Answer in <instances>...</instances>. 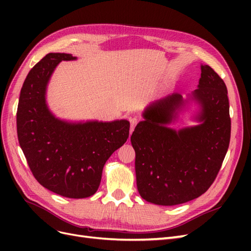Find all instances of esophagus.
Wrapping results in <instances>:
<instances>
[{
	"label": "esophagus",
	"mask_w": 251,
	"mask_h": 251,
	"mask_svg": "<svg viewBox=\"0 0 251 251\" xmlns=\"http://www.w3.org/2000/svg\"><path fill=\"white\" fill-rule=\"evenodd\" d=\"M130 123H131V130H130V134H132V133H133V131H134L135 126H136V125L138 124V118H137V117H133V118H131V119H130Z\"/></svg>",
	"instance_id": "1"
}]
</instances>
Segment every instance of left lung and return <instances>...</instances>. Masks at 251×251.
Returning a JSON list of instances; mask_svg holds the SVG:
<instances>
[{
    "label": "left lung",
    "instance_id": "1",
    "mask_svg": "<svg viewBox=\"0 0 251 251\" xmlns=\"http://www.w3.org/2000/svg\"><path fill=\"white\" fill-rule=\"evenodd\" d=\"M191 101L200 105L199 125L177 131L168 125ZM131 136L141 198L163 206L188 202L215 181L229 147L231 123L225 82L201 65L198 89L186 100L179 93L150 103Z\"/></svg>",
    "mask_w": 251,
    "mask_h": 251
}]
</instances>
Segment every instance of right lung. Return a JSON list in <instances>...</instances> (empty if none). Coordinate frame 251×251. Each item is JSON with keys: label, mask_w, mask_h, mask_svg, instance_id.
I'll use <instances>...</instances> for the list:
<instances>
[{"label": "right lung", "mask_w": 251, "mask_h": 251, "mask_svg": "<svg viewBox=\"0 0 251 251\" xmlns=\"http://www.w3.org/2000/svg\"><path fill=\"white\" fill-rule=\"evenodd\" d=\"M68 53H49L23 83L17 130L21 149L39 183L67 198H88L100 187L104 163L128 138L126 119L71 123L53 115L46 101L47 86Z\"/></svg>", "instance_id": "add662e5"}]
</instances>
